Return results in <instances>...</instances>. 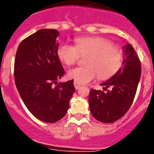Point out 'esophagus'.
I'll return each instance as SVG.
<instances>
[{
    "instance_id": "esophagus-1",
    "label": "esophagus",
    "mask_w": 154,
    "mask_h": 154,
    "mask_svg": "<svg viewBox=\"0 0 154 154\" xmlns=\"http://www.w3.org/2000/svg\"><path fill=\"white\" fill-rule=\"evenodd\" d=\"M73 85H74V86H75V89H78L80 88V87L82 86L81 85L79 84V83H77V82H74V83H73Z\"/></svg>"
}]
</instances>
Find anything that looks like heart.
Listing matches in <instances>:
<instances>
[{
  "mask_svg": "<svg viewBox=\"0 0 154 154\" xmlns=\"http://www.w3.org/2000/svg\"><path fill=\"white\" fill-rule=\"evenodd\" d=\"M57 57L65 65L71 66L81 57H87L86 67H77L68 72V77L79 84H87L96 78L109 79L118 72L124 60L119 47L102 37H79L75 45L62 43L57 48Z\"/></svg>",
  "mask_w": 154,
  "mask_h": 154,
  "instance_id": "heart-1",
  "label": "heart"
}]
</instances>
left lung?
I'll list each match as a JSON object with an SVG mask.
<instances>
[{
    "label": "left lung",
    "instance_id": "obj_1",
    "mask_svg": "<svg viewBox=\"0 0 154 154\" xmlns=\"http://www.w3.org/2000/svg\"><path fill=\"white\" fill-rule=\"evenodd\" d=\"M126 57L118 72L101 85L104 91L92 89L89 104L93 117L103 123H112L122 118L133 104L141 78V61L131 45L124 47ZM108 88L109 91H107Z\"/></svg>",
    "mask_w": 154,
    "mask_h": 154
}]
</instances>
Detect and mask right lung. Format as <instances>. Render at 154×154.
I'll list each match as a JSON object with an SVG mask.
<instances>
[{
  "label": "right lung",
  "instance_id": "right-lung-1",
  "mask_svg": "<svg viewBox=\"0 0 154 154\" xmlns=\"http://www.w3.org/2000/svg\"><path fill=\"white\" fill-rule=\"evenodd\" d=\"M59 32L41 29L20 42L14 61V80L25 106L37 119L54 123L67 112L75 91L73 80L57 83L65 73L57 57Z\"/></svg>",
  "mask_w": 154,
  "mask_h": 154
}]
</instances>
